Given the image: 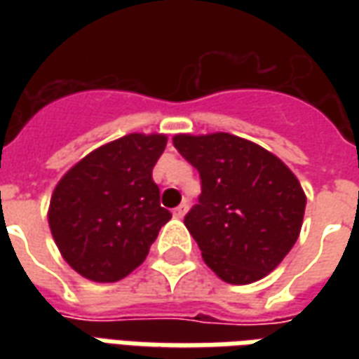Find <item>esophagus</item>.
Wrapping results in <instances>:
<instances>
[{
	"instance_id": "esophagus-1",
	"label": "esophagus",
	"mask_w": 359,
	"mask_h": 359,
	"mask_svg": "<svg viewBox=\"0 0 359 359\" xmlns=\"http://www.w3.org/2000/svg\"><path fill=\"white\" fill-rule=\"evenodd\" d=\"M187 210H188V203L187 202L180 203L179 208H175V211H172V215H175V217H177V219H182V217H184V213H187Z\"/></svg>"
}]
</instances>
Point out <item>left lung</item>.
<instances>
[{"label": "left lung", "mask_w": 359, "mask_h": 359, "mask_svg": "<svg viewBox=\"0 0 359 359\" xmlns=\"http://www.w3.org/2000/svg\"><path fill=\"white\" fill-rule=\"evenodd\" d=\"M172 144L202 179L184 225L203 262L231 285L264 278L300 234L306 194L294 172L265 148L229 133L177 134Z\"/></svg>", "instance_id": "obj_1"}]
</instances>
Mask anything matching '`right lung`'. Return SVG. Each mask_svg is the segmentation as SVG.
I'll return each mask as SVG.
<instances>
[{
  "label": "right lung",
  "mask_w": 359,
  "mask_h": 359,
  "mask_svg": "<svg viewBox=\"0 0 359 359\" xmlns=\"http://www.w3.org/2000/svg\"><path fill=\"white\" fill-rule=\"evenodd\" d=\"M165 146V134H126L90 151L59 180L48 221L61 256L79 275L117 283L146 259L171 219L151 179Z\"/></svg>",
  "instance_id": "add662e5"
}]
</instances>
